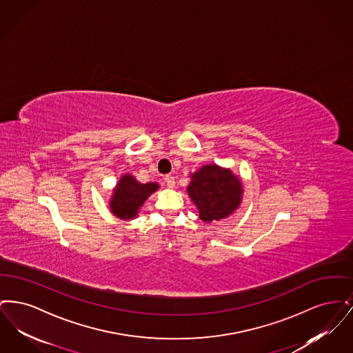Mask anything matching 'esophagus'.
Segmentation results:
<instances>
[{"instance_id":"1","label":"esophagus","mask_w":353,"mask_h":353,"mask_svg":"<svg viewBox=\"0 0 353 353\" xmlns=\"http://www.w3.org/2000/svg\"><path fill=\"white\" fill-rule=\"evenodd\" d=\"M164 183H165V185H167L168 188H174V185H176L174 177H173V176H170V174L165 176V179H164Z\"/></svg>"}]
</instances>
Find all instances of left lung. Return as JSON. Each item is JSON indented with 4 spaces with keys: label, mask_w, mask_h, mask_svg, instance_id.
Here are the masks:
<instances>
[{
    "label": "left lung",
    "mask_w": 353,
    "mask_h": 353,
    "mask_svg": "<svg viewBox=\"0 0 353 353\" xmlns=\"http://www.w3.org/2000/svg\"><path fill=\"white\" fill-rule=\"evenodd\" d=\"M189 177L186 192L203 222L228 219L239 208L243 188L241 179L232 169L209 164L190 173Z\"/></svg>",
    "instance_id": "8db88e82"
}]
</instances>
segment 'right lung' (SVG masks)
<instances>
[{"label":"right lung","mask_w":353,"mask_h":353,"mask_svg":"<svg viewBox=\"0 0 353 353\" xmlns=\"http://www.w3.org/2000/svg\"><path fill=\"white\" fill-rule=\"evenodd\" d=\"M159 189L157 183L141 184L132 174L125 173L120 177L112 190L110 210L118 219L130 221L139 216L140 208L147 199Z\"/></svg>","instance_id":"add662e5"}]
</instances>
